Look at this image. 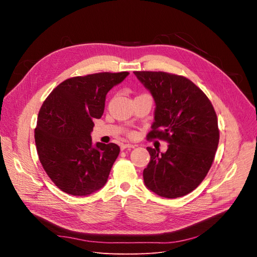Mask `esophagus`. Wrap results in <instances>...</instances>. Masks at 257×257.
<instances>
[{
	"label": "esophagus",
	"mask_w": 257,
	"mask_h": 257,
	"mask_svg": "<svg viewBox=\"0 0 257 257\" xmlns=\"http://www.w3.org/2000/svg\"><path fill=\"white\" fill-rule=\"evenodd\" d=\"M135 146H133V145H130V144H125V145H121V150H131V149H133Z\"/></svg>",
	"instance_id": "1"
}]
</instances>
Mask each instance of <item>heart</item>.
Segmentation results:
<instances>
[{
  "label": "heart",
  "instance_id": "obj_1",
  "mask_svg": "<svg viewBox=\"0 0 257 257\" xmlns=\"http://www.w3.org/2000/svg\"><path fill=\"white\" fill-rule=\"evenodd\" d=\"M134 135H135V134L133 133V132H131V133H128V136H130V137H133Z\"/></svg>",
  "mask_w": 257,
  "mask_h": 257
}]
</instances>
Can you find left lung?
<instances>
[{"label": "left lung", "mask_w": 257, "mask_h": 257, "mask_svg": "<svg viewBox=\"0 0 257 257\" xmlns=\"http://www.w3.org/2000/svg\"><path fill=\"white\" fill-rule=\"evenodd\" d=\"M155 102L154 122L147 138L167 142L159 153L148 147L144 169L148 189L165 198L195 190L207 176L220 139L214 108L205 93L183 76L165 72H134Z\"/></svg>", "instance_id": "obj_1"}]
</instances>
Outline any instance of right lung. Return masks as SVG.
I'll use <instances>...</instances> for the list:
<instances>
[{
    "mask_svg": "<svg viewBox=\"0 0 257 257\" xmlns=\"http://www.w3.org/2000/svg\"><path fill=\"white\" fill-rule=\"evenodd\" d=\"M128 72L77 76L61 82L37 116L35 144L43 168L58 188L85 196L103 188L120 152L115 144H92L93 119H99L106 94Z\"/></svg>",
    "mask_w": 257,
    "mask_h": 257,
    "instance_id": "obj_1",
    "label": "right lung"
}]
</instances>
